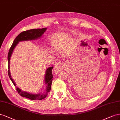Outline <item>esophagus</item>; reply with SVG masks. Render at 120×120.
Returning a JSON list of instances; mask_svg holds the SVG:
<instances>
[{
	"label": "esophagus",
	"instance_id": "1",
	"mask_svg": "<svg viewBox=\"0 0 120 120\" xmlns=\"http://www.w3.org/2000/svg\"><path fill=\"white\" fill-rule=\"evenodd\" d=\"M65 64L64 62H58L55 66L54 67V71L56 72H59V71L62 70L65 68Z\"/></svg>",
	"mask_w": 120,
	"mask_h": 120
}]
</instances>
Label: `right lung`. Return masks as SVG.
Here are the masks:
<instances>
[{"label": "right lung", "instance_id": "1", "mask_svg": "<svg viewBox=\"0 0 120 120\" xmlns=\"http://www.w3.org/2000/svg\"><path fill=\"white\" fill-rule=\"evenodd\" d=\"M47 28H44L43 29H32L30 30H26V31H23L22 33H20L19 35L17 36L15 39L14 41L12 44L11 47L10 48L8 56V76L10 78V79L11 80L12 82L14 84L15 86H16V85L13 81V79L11 77V73H10L9 71V61L10 58H11V55L12 53L13 52V49H15V47L18 44L19 42L22 41H28V40H35L41 37L42 36L44 33L46 31ZM53 67H50L48 68L46 70V73L45 75V82L47 84V88H46V92L45 93H43L42 94H30L28 92L23 91L22 90H20L19 88L16 87V90L18 91V93L22 97H25L26 98H28L30 99V100H42L43 99L46 98L48 94L50 92L51 90V84H52V81L53 80V74H52V69Z\"/></svg>", "mask_w": 120, "mask_h": 120}]
</instances>
